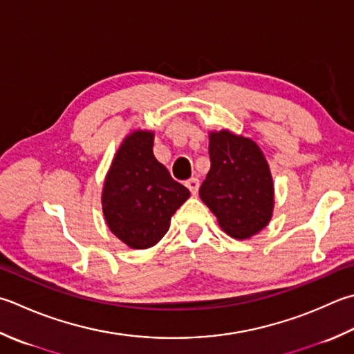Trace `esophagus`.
Returning a JSON list of instances; mask_svg holds the SVG:
<instances>
[{"instance_id": "obj_1", "label": "esophagus", "mask_w": 354, "mask_h": 354, "mask_svg": "<svg viewBox=\"0 0 354 354\" xmlns=\"http://www.w3.org/2000/svg\"><path fill=\"white\" fill-rule=\"evenodd\" d=\"M185 187L192 192V195H196L199 190V179L198 178H190L189 181H185Z\"/></svg>"}]
</instances>
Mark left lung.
<instances>
[{
  "instance_id": "1",
  "label": "left lung",
  "mask_w": 354,
  "mask_h": 354,
  "mask_svg": "<svg viewBox=\"0 0 354 354\" xmlns=\"http://www.w3.org/2000/svg\"><path fill=\"white\" fill-rule=\"evenodd\" d=\"M210 170L199 196L234 239H250L268 225L274 209V184L268 162L250 138L209 131Z\"/></svg>"
}]
</instances>
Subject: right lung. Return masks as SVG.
Returning a JSON list of instances; mask_svg holds the SVG:
<instances>
[{
    "mask_svg": "<svg viewBox=\"0 0 354 354\" xmlns=\"http://www.w3.org/2000/svg\"><path fill=\"white\" fill-rule=\"evenodd\" d=\"M153 130L124 138L104 179L101 205L109 230L135 250L156 245L190 192L153 155Z\"/></svg>",
    "mask_w": 354,
    "mask_h": 354,
    "instance_id": "right-lung-1",
    "label": "right lung"
}]
</instances>
